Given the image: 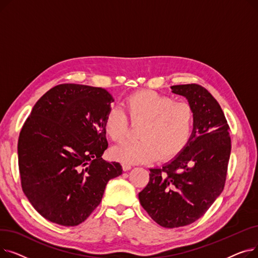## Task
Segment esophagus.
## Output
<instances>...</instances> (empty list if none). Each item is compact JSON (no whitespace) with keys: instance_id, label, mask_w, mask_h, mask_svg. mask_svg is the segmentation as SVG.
<instances>
[{"instance_id":"1","label":"esophagus","mask_w":258,"mask_h":258,"mask_svg":"<svg viewBox=\"0 0 258 258\" xmlns=\"http://www.w3.org/2000/svg\"><path fill=\"white\" fill-rule=\"evenodd\" d=\"M122 168H123L124 171H127V170H130L132 168V165H130L127 163H123V164H122Z\"/></svg>"}]
</instances>
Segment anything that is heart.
<instances>
[{"label":"heart","instance_id":"1","mask_svg":"<svg viewBox=\"0 0 258 258\" xmlns=\"http://www.w3.org/2000/svg\"><path fill=\"white\" fill-rule=\"evenodd\" d=\"M123 107L130 118L143 120L139 127V140L126 141L113 148L112 155L123 163H147L169 159L179 154L190 137L194 112L184 101H173L152 90H141L127 96ZM128 122L125 113L112 107L104 120L107 137L120 142L126 136Z\"/></svg>","mask_w":258,"mask_h":258}]
</instances>
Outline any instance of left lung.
<instances>
[{
  "mask_svg": "<svg viewBox=\"0 0 258 258\" xmlns=\"http://www.w3.org/2000/svg\"><path fill=\"white\" fill-rule=\"evenodd\" d=\"M170 89L191 106L192 133L177 156L150 169V182L138 197L157 224L178 228L200 219L222 194L231 139L221 105L205 88L191 84Z\"/></svg>",
  "mask_w": 258,
  "mask_h": 258,
  "instance_id": "obj_1",
  "label": "left lung"
}]
</instances>
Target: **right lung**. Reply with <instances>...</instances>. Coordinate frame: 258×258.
I'll return each instance as SVG.
<instances>
[{
    "instance_id": "right-lung-1",
    "label": "right lung",
    "mask_w": 258,
    "mask_h": 258,
    "mask_svg": "<svg viewBox=\"0 0 258 258\" xmlns=\"http://www.w3.org/2000/svg\"><path fill=\"white\" fill-rule=\"evenodd\" d=\"M113 101L102 88L64 84L34 104L20 133L19 168L25 196L46 220L61 226L85 222L107 182L122 173L120 163L101 158Z\"/></svg>"
}]
</instances>
